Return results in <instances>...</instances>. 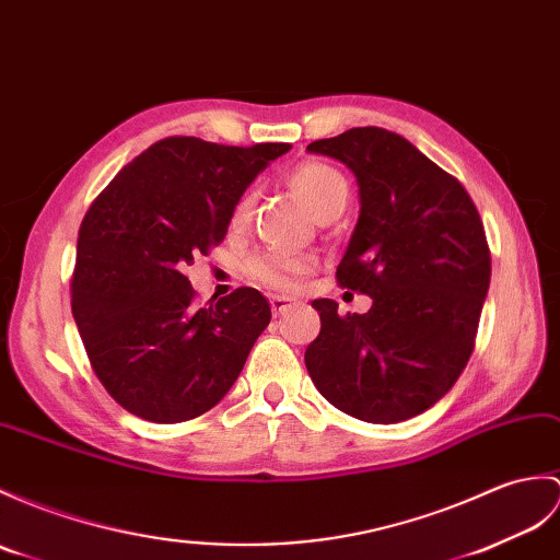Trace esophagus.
<instances>
[{
  "instance_id": "34e87169",
  "label": "esophagus",
  "mask_w": 560,
  "mask_h": 560,
  "mask_svg": "<svg viewBox=\"0 0 560 560\" xmlns=\"http://www.w3.org/2000/svg\"><path fill=\"white\" fill-rule=\"evenodd\" d=\"M269 305H271V312H275V317H279V315H285V312L293 307V301L285 295H271Z\"/></svg>"
}]
</instances>
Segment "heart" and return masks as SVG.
Wrapping results in <instances>:
<instances>
[{
  "instance_id": "obj_1",
  "label": "heart",
  "mask_w": 560,
  "mask_h": 560,
  "mask_svg": "<svg viewBox=\"0 0 560 560\" xmlns=\"http://www.w3.org/2000/svg\"><path fill=\"white\" fill-rule=\"evenodd\" d=\"M289 188L301 198L307 210L315 214L319 221L334 212H341L348 202V180L346 176L329 164L322 162H305L295 166L285 178ZM253 210V195L245 192L236 200L231 210V224L243 226L250 219ZM312 267V259L307 255L285 253V250H262L245 259V275L250 281L265 285V289L289 291L307 275Z\"/></svg>"
}]
</instances>
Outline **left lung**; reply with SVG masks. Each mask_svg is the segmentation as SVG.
<instances>
[{
	"label": "left lung",
	"instance_id": "8db88e82",
	"mask_svg": "<svg viewBox=\"0 0 560 560\" xmlns=\"http://www.w3.org/2000/svg\"><path fill=\"white\" fill-rule=\"evenodd\" d=\"M360 186V217L336 269L365 293V315L319 298L322 329L305 350L319 394L350 418L394 424L432 408L472 355L491 253L477 207L456 176L386 128L315 140Z\"/></svg>",
	"mask_w": 560,
	"mask_h": 560
}]
</instances>
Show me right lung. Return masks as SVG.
Returning a JSON list of instances; mask_svg holds the SVG:
<instances>
[{
  "label": "right lung",
  "instance_id": "1",
  "mask_svg": "<svg viewBox=\"0 0 560 560\" xmlns=\"http://www.w3.org/2000/svg\"><path fill=\"white\" fill-rule=\"evenodd\" d=\"M285 142H154L83 217L71 310L93 372L128 412L158 424L198 418L226 396L267 329V298L243 285L210 307L184 275L224 241L231 210Z\"/></svg>",
  "mask_w": 560,
  "mask_h": 560
}]
</instances>
